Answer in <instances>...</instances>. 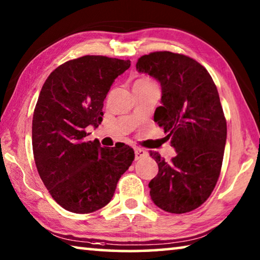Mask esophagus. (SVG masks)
<instances>
[{
	"mask_svg": "<svg viewBox=\"0 0 260 260\" xmlns=\"http://www.w3.org/2000/svg\"><path fill=\"white\" fill-rule=\"evenodd\" d=\"M148 155V152L146 150H143V149L141 148H136L135 149V160H139L141 158L146 157Z\"/></svg>",
	"mask_w": 260,
	"mask_h": 260,
	"instance_id": "obj_1",
	"label": "esophagus"
}]
</instances>
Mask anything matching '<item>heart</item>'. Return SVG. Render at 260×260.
I'll use <instances>...</instances> for the list:
<instances>
[{
	"label": "heart",
	"instance_id": "b5f03b06",
	"mask_svg": "<svg viewBox=\"0 0 260 260\" xmlns=\"http://www.w3.org/2000/svg\"><path fill=\"white\" fill-rule=\"evenodd\" d=\"M151 82L152 80H150L149 78H141L135 81L134 85H146V83H151Z\"/></svg>",
	"mask_w": 260,
	"mask_h": 260
}]
</instances>
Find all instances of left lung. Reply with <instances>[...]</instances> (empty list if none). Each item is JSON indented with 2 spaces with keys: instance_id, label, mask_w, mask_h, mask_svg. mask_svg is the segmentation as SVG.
<instances>
[{
  "instance_id": "1",
  "label": "left lung",
  "mask_w": 260,
  "mask_h": 260,
  "mask_svg": "<svg viewBox=\"0 0 260 260\" xmlns=\"http://www.w3.org/2000/svg\"><path fill=\"white\" fill-rule=\"evenodd\" d=\"M136 70L160 83L153 120L177 151L170 162L151 153L158 174L149 182L150 197L166 212H190L209 199L222 164L227 125L217 87L200 63L170 51L142 56Z\"/></svg>"
}]
</instances>
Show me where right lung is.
Wrapping results in <instances>:
<instances>
[{"mask_svg": "<svg viewBox=\"0 0 260 260\" xmlns=\"http://www.w3.org/2000/svg\"><path fill=\"white\" fill-rule=\"evenodd\" d=\"M129 67L128 59L82 56L61 64L43 83L32 121L34 160L52 199L70 212L104 208L134 160L128 146L102 148L86 140L87 127L102 121L112 83Z\"/></svg>", "mask_w": 260, "mask_h": 260, "instance_id": "1", "label": "right lung"}]
</instances>
